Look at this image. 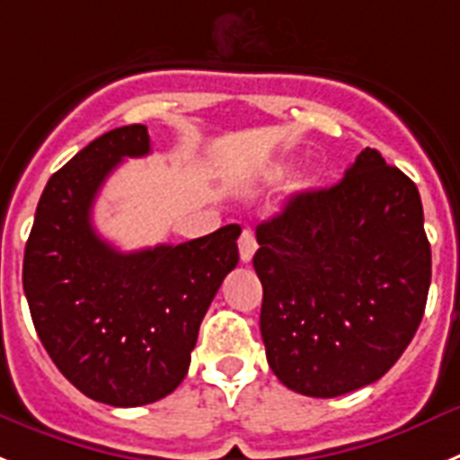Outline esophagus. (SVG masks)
Masks as SVG:
<instances>
[{
    "mask_svg": "<svg viewBox=\"0 0 460 460\" xmlns=\"http://www.w3.org/2000/svg\"><path fill=\"white\" fill-rule=\"evenodd\" d=\"M238 250H241V261L243 263H250L252 261L254 252H257V238L250 229H245L238 238Z\"/></svg>",
    "mask_w": 460,
    "mask_h": 460,
    "instance_id": "esophagus-1",
    "label": "esophagus"
}]
</instances>
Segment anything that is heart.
Segmentation results:
<instances>
[{
	"label": "heart",
	"instance_id": "heart-1",
	"mask_svg": "<svg viewBox=\"0 0 460 460\" xmlns=\"http://www.w3.org/2000/svg\"><path fill=\"white\" fill-rule=\"evenodd\" d=\"M279 173H282V171H279Z\"/></svg>",
	"mask_w": 460,
	"mask_h": 460
}]
</instances>
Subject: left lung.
<instances>
[{
	"label": "left lung",
	"mask_w": 460,
	"mask_h": 460,
	"mask_svg": "<svg viewBox=\"0 0 460 460\" xmlns=\"http://www.w3.org/2000/svg\"><path fill=\"white\" fill-rule=\"evenodd\" d=\"M261 338L287 389L335 398L377 382L421 324L430 245L419 190L366 147L326 190L257 226Z\"/></svg>",
	"instance_id": "left-lung-1"
}]
</instances>
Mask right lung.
Returning a JSON list of instances; mask_svg holds the SVG:
<instances>
[{
    "mask_svg": "<svg viewBox=\"0 0 460 460\" xmlns=\"http://www.w3.org/2000/svg\"><path fill=\"white\" fill-rule=\"evenodd\" d=\"M150 153L146 125L99 136L53 173L22 261L31 322L59 373L87 398L138 407L185 379L199 326L238 263L241 226L119 252L92 225V203L125 157Z\"/></svg>",
    "mask_w": 460,
    "mask_h": 460,
    "instance_id": "right-lung-1",
    "label": "right lung"
}]
</instances>
